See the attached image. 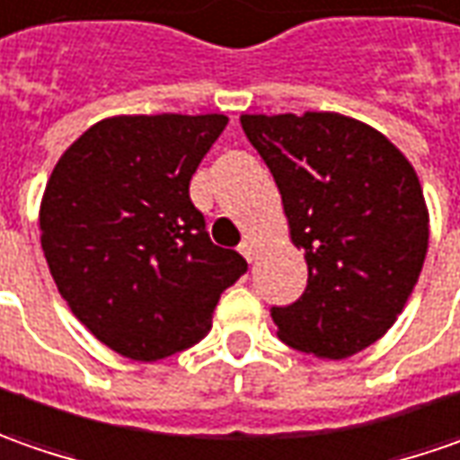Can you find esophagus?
Returning a JSON list of instances; mask_svg holds the SVG:
<instances>
[{
	"label": "esophagus",
	"mask_w": 460,
	"mask_h": 460,
	"mask_svg": "<svg viewBox=\"0 0 460 460\" xmlns=\"http://www.w3.org/2000/svg\"><path fill=\"white\" fill-rule=\"evenodd\" d=\"M239 252L244 254L246 261L254 260V254H257V244H254V239H244V242L239 244Z\"/></svg>",
	"instance_id": "esophagus-1"
}]
</instances>
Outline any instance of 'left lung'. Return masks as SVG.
<instances>
[{
    "label": "left lung",
    "instance_id": "obj_1",
    "mask_svg": "<svg viewBox=\"0 0 460 460\" xmlns=\"http://www.w3.org/2000/svg\"><path fill=\"white\" fill-rule=\"evenodd\" d=\"M278 182L308 288L272 308L278 336L318 358L364 351L394 325L428 252L418 172L382 132L333 114H242Z\"/></svg>",
    "mask_w": 460,
    "mask_h": 460
}]
</instances>
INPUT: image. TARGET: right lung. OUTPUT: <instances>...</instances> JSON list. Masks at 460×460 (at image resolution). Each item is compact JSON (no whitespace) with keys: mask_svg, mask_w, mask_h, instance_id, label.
I'll use <instances>...</instances> for the list:
<instances>
[{"mask_svg":"<svg viewBox=\"0 0 460 460\" xmlns=\"http://www.w3.org/2000/svg\"><path fill=\"white\" fill-rule=\"evenodd\" d=\"M224 114L109 117L60 155L40 203L58 293L111 351L157 361L199 343L221 293L246 272L208 239L190 178Z\"/></svg>","mask_w":460,"mask_h":460,"instance_id":"1","label":"right lung"}]
</instances>
